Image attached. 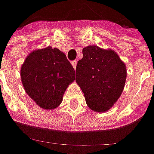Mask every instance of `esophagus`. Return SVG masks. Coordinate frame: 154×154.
<instances>
[{
  "instance_id": "esophagus-1",
  "label": "esophagus",
  "mask_w": 154,
  "mask_h": 154,
  "mask_svg": "<svg viewBox=\"0 0 154 154\" xmlns=\"http://www.w3.org/2000/svg\"><path fill=\"white\" fill-rule=\"evenodd\" d=\"M72 66H73V68H74V69H76V67H77V60L72 61Z\"/></svg>"
}]
</instances>
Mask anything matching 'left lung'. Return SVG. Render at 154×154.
Instances as JSON below:
<instances>
[{"instance_id": "left-lung-1", "label": "left lung", "mask_w": 154, "mask_h": 154, "mask_svg": "<svg viewBox=\"0 0 154 154\" xmlns=\"http://www.w3.org/2000/svg\"><path fill=\"white\" fill-rule=\"evenodd\" d=\"M82 54L76 68V82L89 108L98 112H106L124 90L127 76L125 64L115 51L98 46L84 48Z\"/></svg>"}]
</instances>
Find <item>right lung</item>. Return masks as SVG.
<instances>
[{
  "label": "right lung",
  "instance_id": "1",
  "mask_svg": "<svg viewBox=\"0 0 154 154\" xmlns=\"http://www.w3.org/2000/svg\"><path fill=\"white\" fill-rule=\"evenodd\" d=\"M75 70L66 54L48 47L31 52L21 66L24 90L40 107H58L66 88L75 80Z\"/></svg>",
  "mask_w": 154,
  "mask_h": 154
}]
</instances>
